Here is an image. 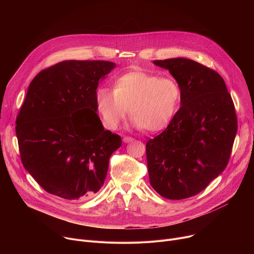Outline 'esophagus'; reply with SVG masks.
I'll list each match as a JSON object with an SVG mask.
<instances>
[{
    "instance_id": "1",
    "label": "esophagus",
    "mask_w": 254,
    "mask_h": 254,
    "mask_svg": "<svg viewBox=\"0 0 254 254\" xmlns=\"http://www.w3.org/2000/svg\"><path fill=\"white\" fill-rule=\"evenodd\" d=\"M134 138L133 137H131V136H124V138H123V140L125 141V142H129V141H132Z\"/></svg>"
}]
</instances>
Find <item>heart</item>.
I'll use <instances>...</instances> for the list:
<instances>
[{
	"label": "heart",
	"mask_w": 254,
	"mask_h": 254,
	"mask_svg": "<svg viewBox=\"0 0 254 254\" xmlns=\"http://www.w3.org/2000/svg\"><path fill=\"white\" fill-rule=\"evenodd\" d=\"M181 97L182 89L175 77L134 71L119 77L114 91L99 88L96 106L108 128H118L129 110L135 127L157 131L170 125L179 110Z\"/></svg>",
	"instance_id": "obj_1"
}]
</instances>
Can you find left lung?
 Listing matches in <instances>:
<instances>
[{
  "label": "left lung",
  "mask_w": 254,
  "mask_h": 254,
  "mask_svg": "<svg viewBox=\"0 0 254 254\" xmlns=\"http://www.w3.org/2000/svg\"><path fill=\"white\" fill-rule=\"evenodd\" d=\"M178 80L181 107L167 128L146 144L150 183L170 200L197 195L226 168L237 117L219 73L187 58L155 60Z\"/></svg>",
  "instance_id": "obj_1"
}]
</instances>
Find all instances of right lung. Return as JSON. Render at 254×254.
<instances>
[{"instance_id":"1","label":"right lung","mask_w":254,"mask_h":254,"mask_svg":"<svg viewBox=\"0 0 254 254\" xmlns=\"http://www.w3.org/2000/svg\"><path fill=\"white\" fill-rule=\"evenodd\" d=\"M115 67L110 61L67 60L31 81L16 134L24 168L46 192L78 200L103 186L122 138L103 128L96 88Z\"/></svg>"}]
</instances>
